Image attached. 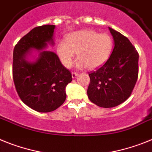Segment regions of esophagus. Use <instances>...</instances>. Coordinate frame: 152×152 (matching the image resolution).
Returning <instances> with one entry per match:
<instances>
[{"mask_svg": "<svg viewBox=\"0 0 152 152\" xmlns=\"http://www.w3.org/2000/svg\"><path fill=\"white\" fill-rule=\"evenodd\" d=\"M71 75H72V78H76V77H77V75H78V73H76V72H72Z\"/></svg>", "mask_w": 152, "mask_h": 152, "instance_id": "obj_1", "label": "esophagus"}]
</instances>
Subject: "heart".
<instances>
[{
  "mask_svg": "<svg viewBox=\"0 0 152 152\" xmlns=\"http://www.w3.org/2000/svg\"><path fill=\"white\" fill-rule=\"evenodd\" d=\"M112 49L113 40L108 34L83 30L70 34L67 41H59L57 52L64 67H71L77 53L76 67L96 69L108 60Z\"/></svg>",
  "mask_w": 152,
  "mask_h": 152,
  "instance_id": "1",
  "label": "heart"
}]
</instances>
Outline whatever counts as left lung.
<instances>
[{"label":"left lung","instance_id":"8db88e82","mask_svg":"<svg viewBox=\"0 0 152 152\" xmlns=\"http://www.w3.org/2000/svg\"><path fill=\"white\" fill-rule=\"evenodd\" d=\"M108 28L115 47L105 64L89 74L87 91L92 103L105 108L119 105L130 97L138 79L139 57L126 37Z\"/></svg>","mask_w":152,"mask_h":152}]
</instances>
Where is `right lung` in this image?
Returning <instances> with one entry per match:
<instances>
[{"mask_svg": "<svg viewBox=\"0 0 152 152\" xmlns=\"http://www.w3.org/2000/svg\"><path fill=\"white\" fill-rule=\"evenodd\" d=\"M55 25L32 29L15 45L13 53V79L21 101L38 112L56 110L66 99L65 88L72 81L71 74L62 65L55 53L44 50L54 45ZM36 50V58L32 55ZM35 60L31 62L28 57Z\"/></svg>", "mask_w": 152, "mask_h": 152, "instance_id": "1", "label": "right lung"}]
</instances>
